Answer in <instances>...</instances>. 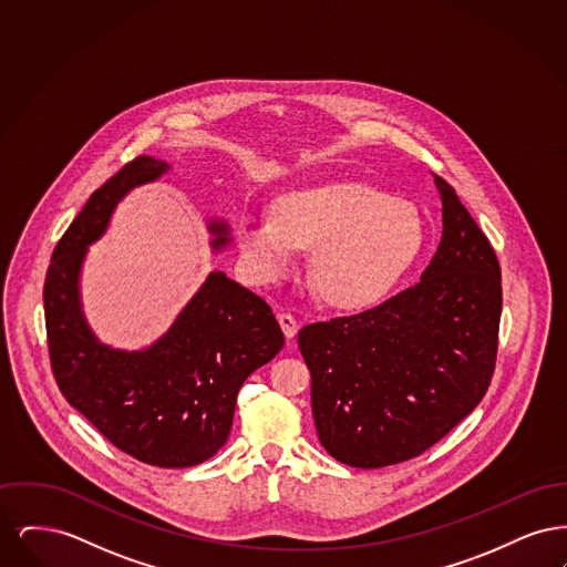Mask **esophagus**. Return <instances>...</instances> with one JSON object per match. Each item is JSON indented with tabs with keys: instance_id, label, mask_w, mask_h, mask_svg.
Masks as SVG:
<instances>
[{
	"instance_id": "esophagus-1",
	"label": "esophagus",
	"mask_w": 567,
	"mask_h": 567,
	"mask_svg": "<svg viewBox=\"0 0 567 567\" xmlns=\"http://www.w3.org/2000/svg\"><path fill=\"white\" fill-rule=\"evenodd\" d=\"M278 323L282 327L285 336H287L289 340H293V336L297 333L296 317H293V315H289V312H280V315H278Z\"/></svg>"
}]
</instances>
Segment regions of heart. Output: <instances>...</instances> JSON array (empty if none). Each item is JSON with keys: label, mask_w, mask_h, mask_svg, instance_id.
<instances>
[{"label": "heart", "mask_w": 567, "mask_h": 567, "mask_svg": "<svg viewBox=\"0 0 567 567\" xmlns=\"http://www.w3.org/2000/svg\"><path fill=\"white\" fill-rule=\"evenodd\" d=\"M243 268L270 285L310 250L315 291L336 308H363L384 296L414 264L425 243L421 210L404 197L361 183L289 190L276 216H244L236 227Z\"/></svg>", "instance_id": "heart-1"}]
</instances>
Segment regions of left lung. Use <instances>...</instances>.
<instances>
[{
    "label": "left lung",
    "mask_w": 567,
    "mask_h": 567,
    "mask_svg": "<svg viewBox=\"0 0 567 567\" xmlns=\"http://www.w3.org/2000/svg\"><path fill=\"white\" fill-rule=\"evenodd\" d=\"M433 178L444 231L421 282L297 333L319 440L351 467L419 457L481 404L495 372L499 261L455 189Z\"/></svg>",
    "instance_id": "left-lung-1"
}]
</instances>
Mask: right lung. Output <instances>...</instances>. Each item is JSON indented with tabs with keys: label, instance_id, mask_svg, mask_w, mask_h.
Listing matches in <instances>:
<instances>
[{
	"label": "right lung",
	"instance_id": "right-lung-1",
	"mask_svg": "<svg viewBox=\"0 0 567 567\" xmlns=\"http://www.w3.org/2000/svg\"><path fill=\"white\" fill-rule=\"evenodd\" d=\"M167 163L135 157L93 190L56 243L44 280V319L53 377L63 398L118 451L157 467H190L227 442L244 380L282 349L270 306L213 271L157 344L114 351L84 323L79 271L118 199L159 178ZM215 248L227 243L213 223Z\"/></svg>",
	"mask_w": 567,
	"mask_h": 567
}]
</instances>
